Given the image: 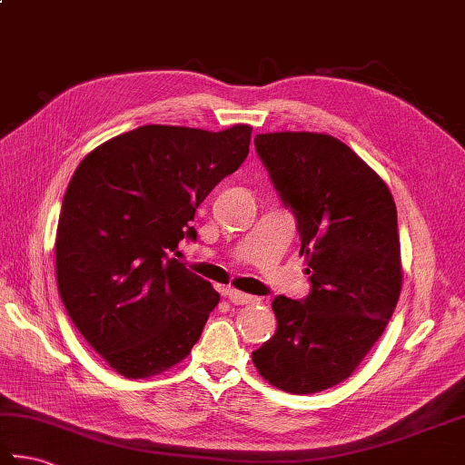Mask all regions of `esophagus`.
Masks as SVG:
<instances>
[{
	"mask_svg": "<svg viewBox=\"0 0 465 465\" xmlns=\"http://www.w3.org/2000/svg\"><path fill=\"white\" fill-rule=\"evenodd\" d=\"M223 294H225V298L230 300V302H233V304H256L258 300H260V298H256V296L243 294V292H240V290H233V288H225Z\"/></svg>",
	"mask_w": 465,
	"mask_h": 465,
	"instance_id": "esophagus-1",
	"label": "esophagus"
}]
</instances>
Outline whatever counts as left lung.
<instances>
[{"label": "left lung", "instance_id": "obj_1", "mask_svg": "<svg viewBox=\"0 0 465 465\" xmlns=\"http://www.w3.org/2000/svg\"><path fill=\"white\" fill-rule=\"evenodd\" d=\"M253 143L296 215L312 286L302 300L274 298L276 334L252 361L270 385L311 395L351 377L393 316L403 282L397 207L385 181L331 134L266 133Z\"/></svg>", "mask_w": 465, "mask_h": 465}]
</instances>
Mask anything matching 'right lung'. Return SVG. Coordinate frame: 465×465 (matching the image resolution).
Returning <instances> with one entry per match:
<instances>
[{"label": "right lung", "instance_id": "1", "mask_svg": "<svg viewBox=\"0 0 465 465\" xmlns=\"http://www.w3.org/2000/svg\"><path fill=\"white\" fill-rule=\"evenodd\" d=\"M250 136V124H144L88 153L72 175L56 232L60 298L118 375H159L202 336L220 294L173 252L197 238L195 209L238 171Z\"/></svg>", "mask_w": 465, "mask_h": 465}]
</instances>
